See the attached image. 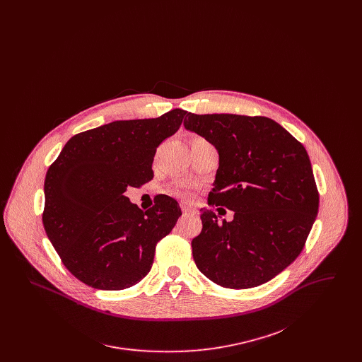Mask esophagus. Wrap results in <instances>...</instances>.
Wrapping results in <instances>:
<instances>
[{
    "label": "esophagus",
    "instance_id": "34e87169",
    "mask_svg": "<svg viewBox=\"0 0 362 362\" xmlns=\"http://www.w3.org/2000/svg\"><path fill=\"white\" fill-rule=\"evenodd\" d=\"M182 211H183V214H194L195 213V210L187 205H182Z\"/></svg>",
    "mask_w": 362,
    "mask_h": 362
}]
</instances>
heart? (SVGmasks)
I'll return each instance as SVG.
<instances>
[{"label":"heart","mask_w":362,"mask_h":362,"mask_svg":"<svg viewBox=\"0 0 362 362\" xmlns=\"http://www.w3.org/2000/svg\"><path fill=\"white\" fill-rule=\"evenodd\" d=\"M195 139H202V138H194L192 141H195ZM173 192L176 195H180V197H187L189 195V189H186L185 187H176V189H173Z\"/></svg>","instance_id":"1"}]
</instances>
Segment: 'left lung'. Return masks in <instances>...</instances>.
<instances>
[{
  "instance_id": "obj_1",
  "label": "left lung",
  "mask_w": 362,
  "mask_h": 362,
  "mask_svg": "<svg viewBox=\"0 0 362 362\" xmlns=\"http://www.w3.org/2000/svg\"><path fill=\"white\" fill-rule=\"evenodd\" d=\"M187 117L185 127L218 152L209 202L235 213L218 224L214 211L201 209L202 232L191 241L195 264L220 286H259L300 255L315 223L319 192L308 153L266 117Z\"/></svg>"
}]
</instances>
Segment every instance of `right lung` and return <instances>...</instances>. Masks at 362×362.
<instances>
[{"instance_id":"right-lung-1","label":"right lung","mask_w":362,"mask_h":362,"mask_svg":"<svg viewBox=\"0 0 362 362\" xmlns=\"http://www.w3.org/2000/svg\"><path fill=\"white\" fill-rule=\"evenodd\" d=\"M187 111L152 119L115 121L70 138L45 180L43 226L65 267L88 286L121 291L146 276L156 244L182 210L161 195L142 211L124 195L152 180L157 146Z\"/></svg>"}]
</instances>
